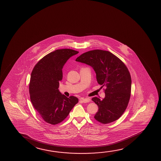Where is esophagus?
<instances>
[{"instance_id": "1", "label": "esophagus", "mask_w": 161, "mask_h": 161, "mask_svg": "<svg viewBox=\"0 0 161 161\" xmlns=\"http://www.w3.org/2000/svg\"><path fill=\"white\" fill-rule=\"evenodd\" d=\"M80 100L83 103H87V102H89L90 101V100H89V98H82L80 99Z\"/></svg>"}]
</instances>
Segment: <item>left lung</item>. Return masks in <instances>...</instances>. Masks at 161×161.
<instances>
[{"mask_svg": "<svg viewBox=\"0 0 161 161\" xmlns=\"http://www.w3.org/2000/svg\"><path fill=\"white\" fill-rule=\"evenodd\" d=\"M75 61L92 66L96 73L98 83L106 87L105 98H92L98 107L95 119L104 124L118 120L130 100L131 78L128 68L115 55L102 50L87 51Z\"/></svg>", "mask_w": 161, "mask_h": 161, "instance_id": "1", "label": "left lung"}]
</instances>
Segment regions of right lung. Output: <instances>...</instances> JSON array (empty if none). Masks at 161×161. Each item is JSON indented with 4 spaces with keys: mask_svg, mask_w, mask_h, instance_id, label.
Instances as JSON below:
<instances>
[{
    "mask_svg": "<svg viewBox=\"0 0 161 161\" xmlns=\"http://www.w3.org/2000/svg\"><path fill=\"white\" fill-rule=\"evenodd\" d=\"M78 53L72 49L56 50L38 61L31 73L29 84L31 102L42 119L51 125L65 120L78 102L77 97L68 98L58 89L64 64Z\"/></svg>",
    "mask_w": 161,
    "mask_h": 161,
    "instance_id": "1",
    "label": "right lung"
}]
</instances>
